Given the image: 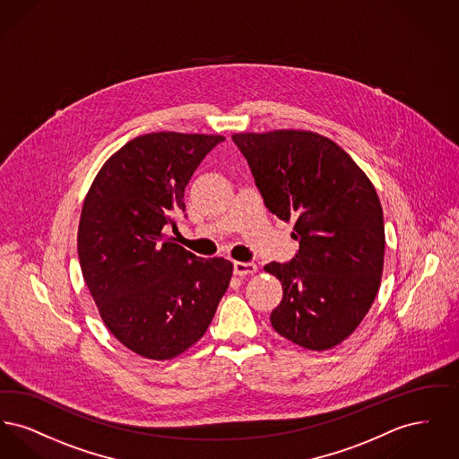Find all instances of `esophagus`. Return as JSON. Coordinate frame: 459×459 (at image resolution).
I'll return each mask as SVG.
<instances>
[{"mask_svg":"<svg viewBox=\"0 0 459 459\" xmlns=\"http://www.w3.org/2000/svg\"><path fill=\"white\" fill-rule=\"evenodd\" d=\"M256 270H258L256 263H234V273H236V275H239V277H246V275H253V273H255Z\"/></svg>","mask_w":459,"mask_h":459,"instance_id":"obj_1","label":"esophagus"}]
</instances>
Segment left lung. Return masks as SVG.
Returning a JSON list of instances; mask_svg holds the SVG:
<instances>
[{
	"mask_svg": "<svg viewBox=\"0 0 459 459\" xmlns=\"http://www.w3.org/2000/svg\"><path fill=\"white\" fill-rule=\"evenodd\" d=\"M264 206L294 221L298 255L268 263L284 296L270 322L290 342L332 350L368 313L384 270V213L377 191L350 154L309 131L232 135Z\"/></svg>",
	"mask_w": 459,
	"mask_h": 459,
	"instance_id": "1",
	"label": "left lung"
}]
</instances>
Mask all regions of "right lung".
I'll use <instances>...</instances> for the list:
<instances>
[{
	"label": "right lung",
	"instance_id": "add662e5",
	"mask_svg": "<svg viewBox=\"0 0 459 459\" xmlns=\"http://www.w3.org/2000/svg\"><path fill=\"white\" fill-rule=\"evenodd\" d=\"M225 137L152 132L111 154L92 180L77 232L82 277L100 316L132 352L172 359L210 327L234 264L167 238L184 191Z\"/></svg>",
	"mask_w": 459,
	"mask_h": 459
}]
</instances>
